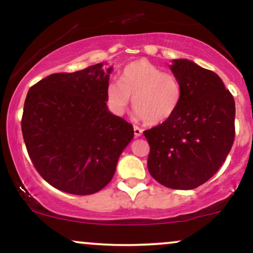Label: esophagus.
I'll use <instances>...</instances> for the list:
<instances>
[{
  "mask_svg": "<svg viewBox=\"0 0 253 253\" xmlns=\"http://www.w3.org/2000/svg\"><path fill=\"white\" fill-rule=\"evenodd\" d=\"M133 129H134V135L135 136H140L141 134H143V129H141L140 127L134 126V127H133Z\"/></svg>",
  "mask_w": 253,
  "mask_h": 253,
  "instance_id": "esophagus-1",
  "label": "esophagus"
}]
</instances>
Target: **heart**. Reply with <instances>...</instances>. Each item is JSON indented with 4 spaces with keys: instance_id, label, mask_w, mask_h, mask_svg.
<instances>
[{
    "instance_id": "1",
    "label": "heart",
    "mask_w": 253,
    "mask_h": 253,
    "mask_svg": "<svg viewBox=\"0 0 253 253\" xmlns=\"http://www.w3.org/2000/svg\"><path fill=\"white\" fill-rule=\"evenodd\" d=\"M132 97L136 118L150 125L162 124L173 115L181 104L183 88L179 80L170 72L146 59L127 64L119 83L107 86L106 97L117 114H124Z\"/></svg>"
}]
</instances>
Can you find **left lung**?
Returning <instances> with one entry per match:
<instances>
[{
    "label": "left lung",
    "instance_id": "obj_1",
    "mask_svg": "<svg viewBox=\"0 0 253 253\" xmlns=\"http://www.w3.org/2000/svg\"><path fill=\"white\" fill-rule=\"evenodd\" d=\"M171 71L183 88L171 118L144 130L150 145L151 176L171 189L189 190L221 168L234 141V98L215 72L187 59H175Z\"/></svg>",
    "mask_w": 253,
    "mask_h": 253
}]
</instances>
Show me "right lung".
Wrapping results in <instances>:
<instances>
[{"mask_svg":"<svg viewBox=\"0 0 253 253\" xmlns=\"http://www.w3.org/2000/svg\"><path fill=\"white\" fill-rule=\"evenodd\" d=\"M103 63L52 74L28 90L21 129L32 163L48 184L90 195L114 176L133 126L107 108L112 68Z\"/></svg>","mask_w":253,"mask_h":253,"instance_id":"right-lung-1","label":"right lung"}]
</instances>
